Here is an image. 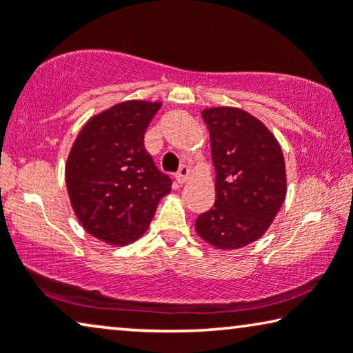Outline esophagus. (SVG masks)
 <instances>
[{
	"label": "esophagus",
	"instance_id": "1",
	"mask_svg": "<svg viewBox=\"0 0 353 353\" xmlns=\"http://www.w3.org/2000/svg\"><path fill=\"white\" fill-rule=\"evenodd\" d=\"M190 167L188 165H183V167H180V170H178V173H176V181L180 183V185H183V183H186L188 180H190Z\"/></svg>",
	"mask_w": 353,
	"mask_h": 353
}]
</instances>
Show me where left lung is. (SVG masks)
Returning <instances> with one entry per match:
<instances>
[{
	"mask_svg": "<svg viewBox=\"0 0 353 353\" xmlns=\"http://www.w3.org/2000/svg\"><path fill=\"white\" fill-rule=\"evenodd\" d=\"M215 167V204L194 228L221 250L252 244L267 233L286 197V163L274 134L248 110L202 109Z\"/></svg>",
	"mask_w": 353,
	"mask_h": 353,
	"instance_id": "8db88e82",
	"label": "left lung"
}]
</instances>
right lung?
<instances>
[{
    "instance_id": "1",
    "label": "right lung",
    "mask_w": 353,
    "mask_h": 353,
    "mask_svg": "<svg viewBox=\"0 0 353 353\" xmlns=\"http://www.w3.org/2000/svg\"><path fill=\"white\" fill-rule=\"evenodd\" d=\"M161 101L130 99L88 119L65 162L70 205L86 233L127 245L146 233L159 201L172 190L144 149Z\"/></svg>"
}]
</instances>
